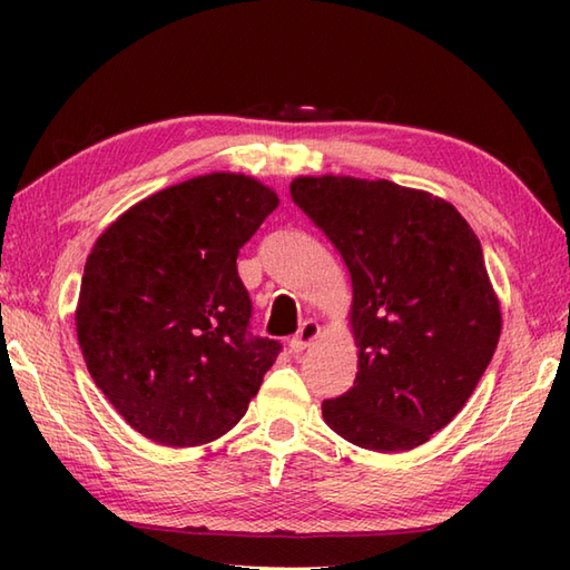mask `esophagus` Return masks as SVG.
Segmentation results:
<instances>
[{"instance_id": "1", "label": "esophagus", "mask_w": 570, "mask_h": 570, "mask_svg": "<svg viewBox=\"0 0 570 570\" xmlns=\"http://www.w3.org/2000/svg\"><path fill=\"white\" fill-rule=\"evenodd\" d=\"M318 333H321V325L316 321H304V323H301L298 333L292 337V341H288V347H292V353H304V350L313 341H316Z\"/></svg>"}]
</instances>
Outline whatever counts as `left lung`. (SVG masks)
<instances>
[{"label":"left lung","instance_id":"obj_1","mask_svg":"<svg viewBox=\"0 0 570 570\" xmlns=\"http://www.w3.org/2000/svg\"><path fill=\"white\" fill-rule=\"evenodd\" d=\"M292 198L353 278L357 377L325 399V423L367 451L426 443L465 406L500 341L480 239L451 203L392 180L301 176Z\"/></svg>","mask_w":570,"mask_h":570}]
</instances>
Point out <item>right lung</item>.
<instances>
[{
	"label": "right lung",
	"mask_w": 570,
	"mask_h": 570,
	"mask_svg": "<svg viewBox=\"0 0 570 570\" xmlns=\"http://www.w3.org/2000/svg\"><path fill=\"white\" fill-rule=\"evenodd\" d=\"M278 205L242 174L154 193L95 242L76 331L90 377L161 445L220 439L245 416L282 343L252 335L237 254Z\"/></svg>",
	"instance_id": "add662e5"
}]
</instances>
